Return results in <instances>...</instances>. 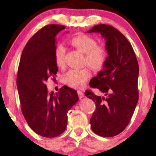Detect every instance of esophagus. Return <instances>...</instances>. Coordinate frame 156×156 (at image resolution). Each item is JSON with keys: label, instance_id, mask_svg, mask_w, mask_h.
Wrapping results in <instances>:
<instances>
[{"label": "esophagus", "instance_id": "obj_1", "mask_svg": "<svg viewBox=\"0 0 156 156\" xmlns=\"http://www.w3.org/2000/svg\"><path fill=\"white\" fill-rule=\"evenodd\" d=\"M78 95L79 98H80V99L83 98L84 96L83 92H82V91H78Z\"/></svg>", "mask_w": 156, "mask_h": 156}]
</instances>
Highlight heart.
<instances>
[{"label":"heart","mask_w":156,"mask_h":156,"mask_svg":"<svg viewBox=\"0 0 156 156\" xmlns=\"http://www.w3.org/2000/svg\"><path fill=\"white\" fill-rule=\"evenodd\" d=\"M71 44L85 54V61L95 71H100L105 66L108 59V53L104 47L97 46L98 43L92 37L80 34L69 41ZM66 49L59 44L54 49V61L58 67L65 66ZM91 72L87 68L76 69H72L62 76V81L68 86L75 89L83 88L91 77Z\"/></svg>","instance_id":"obj_1"}]
</instances>
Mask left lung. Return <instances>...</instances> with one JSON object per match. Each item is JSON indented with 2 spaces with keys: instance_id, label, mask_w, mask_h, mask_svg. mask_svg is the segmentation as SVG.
<instances>
[{
  "instance_id": "8db88e82",
  "label": "left lung",
  "mask_w": 156,
  "mask_h": 156,
  "mask_svg": "<svg viewBox=\"0 0 156 156\" xmlns=\"http://www.w3.org/2000/svg\"><path fill=\"white\" fill-rule=\"evenodd\" d=\"M87 32L101 34L108 53L106 65L92 78L90 85L105 97L89 91L84 93L96 106L90 120L91 129L98 136L113 137L129 125L138 103V62L130 43L112 26L97 25Z\"/></svg>"
}]
</instances>
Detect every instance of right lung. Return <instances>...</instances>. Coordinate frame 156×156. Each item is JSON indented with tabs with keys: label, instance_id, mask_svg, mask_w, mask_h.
Listing matches in <instances>:
<instances>
[{
	"label": "right lung",
	"instance_id": "1",
	"mask_svg": "<svg viewBox=\"0 0 156 156\" xmlns=\"http://www.w3.org/2000/svg\"><path fill=\"white\" fill-rule=\"evenodd\" d=\"M65 29L49 25L37 31L26 44L18 66L16 84L22 113L30 128L46 138L65 131L68 111L78 100L74 89L66 86L49 93L45 84L58 72L54 56L56 36Z\"/></svg>",
	"mask_w": 156,
	"mask_h": 156
}]
</instances>
